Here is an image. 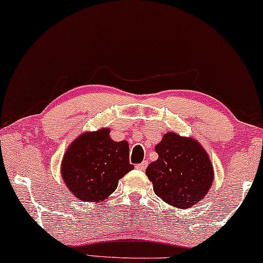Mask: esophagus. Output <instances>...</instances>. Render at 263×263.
<instances>
[{"mask_svg":"<svg viewBox=\"0 0 263 263\" xmlns=\"http://www.w3.org/2000/svg\"><path fill=\"white\" fill-rule=\"evenodd\" d=\"M147 165H148V161L144 160L143 162H141V164L136 165V168H137V170L143 171V170H145V167H147Z\"/></svg>","mask_w":263,"mask_h":263,"instance_id":"esophagus-1","label":"esophagus"}]
</instances>
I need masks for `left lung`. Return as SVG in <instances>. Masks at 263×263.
Masks as SVG:
<instances>
[{"label": "left lung", "instance_id": "1", "mask_svg": "<svg viewBox=\"0 0 263 263\" xmlns=\"http://www.w3.org/2000/svg\"><path fill=\"white\" fill-rule=\"evenodd\" d=\"M155 151L158 160L145 170L155 194L178 209H188L202 200L215 174L210 156L200 143L193 137L167 132Z\"/></svg>", "mask_w": 263, "mask_h": 263}]
</instances>
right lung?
Wrapping results in <instances>:
<instances>
[{
    "label": "right lung",
    "mask_w": 263,
    "mask_h": 263,
    "mask_svg": "<svg viewBox=\"0 0 263 263\" xmlns=\"http://www.w3.org/2000/svg\"><path fill=\"white\" fill-rule=\"evenodd\" d=\"M110 128L84 132L70 143L62 159L66 188L79 200L99 202L118 188L119 179L134 170L126 141L110 138Z\"/></svg>",
    "instance_id": "obj_1"
}]
</instances>
